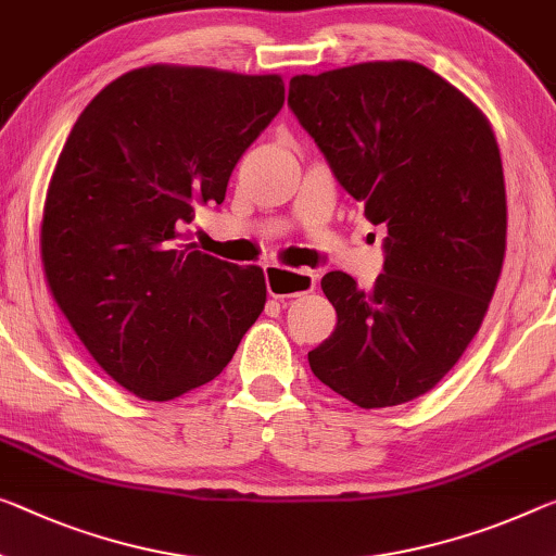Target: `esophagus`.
I'll use <instances>...</instances> for the list:
<instances>
[{
	"label": "esophagus",
	"instance_id": "1",
	"mask_svg": "<svg viewBox=\"0 0 556 556\" xmlns=\"http://www.w3.org/2000/svg\"><path fill=\"white\" fill-rule=\"evenodd\" d=\"M315 280H318V276L313 270H293L278 266V263L266 266V286L273 298H295L311 293L315 288Z\"/></svg>",
	"mask_w": 556,
	"mask_h": 556
}]
</instances>
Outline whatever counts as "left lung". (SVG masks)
Segmentation results:
<instances>
[{"instance_id":"8db88e82","label":"left lung","mask_w":556,"mask_h":556,"mask_svg":"<svg viewBox=\"0 0 556 556\" xmlns=\"http://www.w3.org/2000/svg\"><path fill=\"white\" fill-rule=\"evenodd\" d=\"M288 106L338 184L386 226L370 290L343 270L320 288L338 313L311 370L357 407L425 395L480 330L507 249V193L486 116L415 62H365L290 79Z\"/></svg>"}]
</instances>
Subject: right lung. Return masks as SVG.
I'll return each instance as SVG.
<instances>
[{"label":"right lung","instance_id":"right-lung-1","mask_svg":"<svg viewBox=\"0 0 556 556\" xmlns=\"http://www.w3.org/2000/svg\"><path fill=\"white\" fill-rule=\"evenodd\" d=\"M286 101L278 74L153 64L76 118L41 216L47 286L93 361L141 400L211 382L266 305L258 266L181 230L224 203L238 159Z\"/></svg>","mask_w":556,"mask_h":556}]
</instances>
